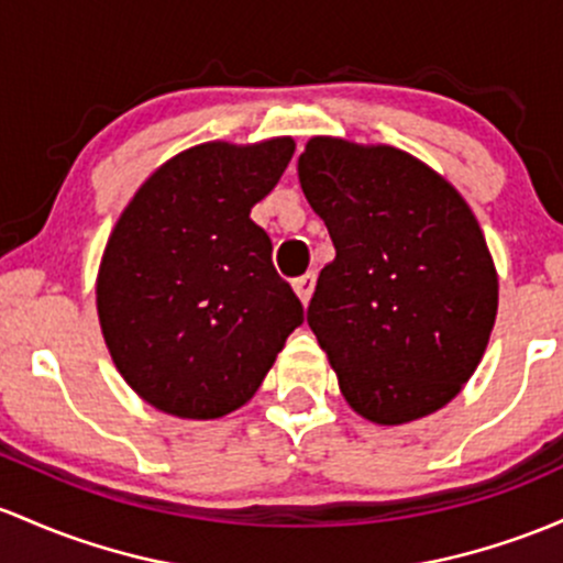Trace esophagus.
I'll return each mask as SVG.
<instances>
[{
	"label": "esophagus",
	"mask_w": 563,
	"mask_h": 563,
	"mask_svg": "<svg viewBox=\"0 0 563 563\" xmlns=\"http://www.w3.org/2000/svg\"><path fill=\"white\" fill-rule=\"evenodd\" d=\"M294 291H296V296H299V301L301 305H310V299H312V291H314V275H301V277H296L294 280Z\"/></svg>",
	"instance_id": "obj_1"
}]
</instances>
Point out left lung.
<instances>
[{"mask_svg": "<svg viewBox=\"0 0 563 563\" xmlns=\"http://www.w3.org/2000/svg\"><path fill=\"white\" fill-rule=\"evenodd\" d=\"M299 181L336 249L307 323L344 400L376 424L443 409L478 368L499 299L465 197L409 152L333 135L307 141Z\"/></svg>", "mask_w": 563, "mask_h": 563, "instance_id": "left-lung-1", "label": "left lung"}]
</instances>
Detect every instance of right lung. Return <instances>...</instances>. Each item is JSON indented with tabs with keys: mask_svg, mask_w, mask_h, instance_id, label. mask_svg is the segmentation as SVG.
Instances as JSON below:
<instances>
[{
	"mask_svg": "<svg viewBox=\"0 0 563 563\" xmlns=\"http://www.w3.org/2000/svg\"><path fill=\"white\" fill-rule=\"evenodd\" d=\"M294 150L291 135L197 144L159 165L117 219L98 320L117 372L157 411L219 419L245 406L305 320L251 219Z\"/></svg>",
	"mask_w": 563,
	"mask_h": 563,
	"instance_id": "right-lung-1",
	"label": "right lung"
}]
</instances>
